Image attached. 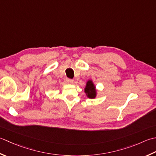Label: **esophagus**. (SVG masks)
<instances>
[{"label":"esophagus","mask_w":156,"mask_h":156,"mask_svg":"<svg viewBox=\"0 0 156 156\" xmlns=\"http://www.w3.org/2000/svg\"><path fill=\"white\" fill-rule=\"evenodd\" d=\"M73 79H69V78H66V81L69 83H73Z\"/></svg>","instance_id":"esophagus-1"}]
</instances>
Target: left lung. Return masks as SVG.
<instances>
[{"mask_svg": "<svg viewBox=\"0 0 156 156\" xmlns=\"http://www.w3.org/2000/svg\"><path fill=\"white\" fill-rule=\"evenodd\" d=\"M85 91L89 98H95L96 96V91L95 86L91 81H88L85 88Z\"/></svg>", "mask_w": 156, "mask_h": 156, "instance_id": "1", "label": "left lung"}]
</instances>
